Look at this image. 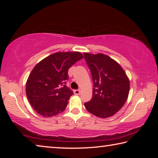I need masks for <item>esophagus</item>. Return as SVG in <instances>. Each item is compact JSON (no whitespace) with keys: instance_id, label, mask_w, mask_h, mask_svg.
<instances>
[{"instance_id":"1","label":"esophagus","mask_w":158,"mask_h":158,"mask_svg":"<svg viewBox=\"0 0 158 158\" xmlns=\"http://www.w3.org/2000/svg\"><path fill=\"white\" fill-rule=\"evenodd\" d=\"M80 93H81V90H74V93L77 95H78L80 94Z\"/></svg>"}]
</instances>
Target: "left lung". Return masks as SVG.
Segmentation results:
<instances>
[{
	"instance_id": "left-lung-1",
	"label": "left lung",
	"mask_w": 158,
	"mask_h": 158,
	"mask_svg": "<svg viewBox=\"0 0 158 158\" xmlns=\"http://www.w3.org/2000/svg\"><path fill=\"white\" fill-rule=\"evenodd\" d=\"M93 82L92 99L84 103L90 113L109 118L121 109L130 91V81L116 61L103 53H84Z\"/></svg>"
}]
</instances>
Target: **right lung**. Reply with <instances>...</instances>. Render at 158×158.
<instances>
[{
  "label": "right lung",
  "instance_id": "right-lung-1",
  "mask_svg": "<svg viewBox=\"0 0 158 158\" xmlns=\"http://www.w3.org/2000/svg\"><path fill=\"white\" fill-rule=\"evenodd\" d=\"M84 58L77 52H57L35 66L26 82L31 105L40 115L52 117L65 110L73 90L67 86L68 69Z\"/></svg>",
  "mask_w": 158,
  "mask_h": 158
}]
</instances>
